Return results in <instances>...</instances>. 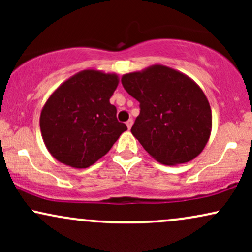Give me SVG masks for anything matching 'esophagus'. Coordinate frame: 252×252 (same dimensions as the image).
<instances>
[{"label": "esophagus", "mask_w": 252, "mask_h": 252, "mask_svg": "<svg viewBox=\"0 0 252 252\" xmlns=\"http://www.w3.org/2000/svg\"><path fill=\"white\" fill-rule=\"evenodd\" d=\"M126 124V126H128V129L130 130V129H131V126H132V120H129Z\"/></svg>", "instance_id": "esophagus-1"}]
</instances>
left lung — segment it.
I'll return each instance as SVG.
<instances>
[{"label":"left lung","mask_w":252,"mask_h":252,"mask_svg":"<svg viewBox=\"0 0 252 252\" xmlns=\"http://www.w3.org/2000/svg\"><path fill=\"white\" fill-rule=\"evenodd\" d=\"M123 88L140 102L131 134L166 166L186 163L204 150L212 111L204 91L189 76L164 65L123 74Z\"/></svg>","instance_id":"obj_1"}]
</instances>
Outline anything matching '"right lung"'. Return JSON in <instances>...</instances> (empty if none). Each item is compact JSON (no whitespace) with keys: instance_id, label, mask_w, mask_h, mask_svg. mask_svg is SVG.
<instances>
[{"instance_id":"right-lung-1","label":"right lung","mask_w":252,"mask_h":252,"mask_svg":"<svg viewBox=\"0 0 252 252\" xmlns=\"http://www.w3.org/2000/svg\"><path fill=\"white\" fill-rule=\"evenodd\" d=\"M116 73L84 70L65 80L46 100L40 115L43 143L56 160L88 168L111 149L126 126L117 121L110 98Z\"/></svg>"}]
</instances>
